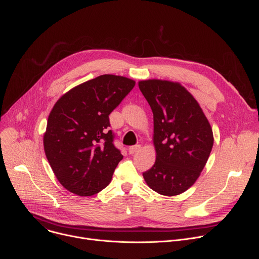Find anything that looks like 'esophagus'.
<instances>
[{
    "mask_svg": "<svg viewBox=\"0 0 259 259\" xmlns=\"http://www.w3.org/2000/svg\"><path fill=\"white\" fill-rule=\"evenodd\" d=\"M129 153L130 154H135L137 152H139L141 150V146L140 145H135V146H131L129 147Z\"/></svg>",
    "mask_w": 259,
    "mask_h": 259,
    "instance_id": "esophagus-1",
    "label": "esophagus"
}]
</instances>
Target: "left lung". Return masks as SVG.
<instances>
[{"label":"left lung","mask_w":259,"mask_h":259,"mask_svg":"<svg viewBox=\"0 0 259 259\" xmlns=\"http://www.w3.org/2000/svg\"><path fill=\"white\" fill-rule=\"evenodd\" d=\"M154 121L156 160L143 173L155 192L173 196L191 187L213 147V132L196 100L181 84L149 79L139 83Z\"/></svg>","instance_id":"1"}]
</instances>
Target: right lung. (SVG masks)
<instances>
[{"label":"right lung","mask_w":259,"mask_h":259,"mask_svg":"<svg viewBox=\"0 0 259 259\" xmlns=\"http://www.w3.org/2000/svg\"><path fill=\"white\" fill-rule=\"evenodd\" d=\"M135 81L104 74L85 81L53 106L44 134L45 154L58 181L80 196L99 193L111 182L122 159L114 146L109 114Z\"/></svg>","instance_id":"right-lung-1"}]
</instances>
